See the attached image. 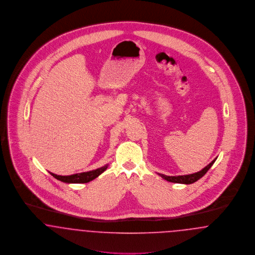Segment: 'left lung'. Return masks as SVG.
<instances>
[{
    "label": "left lung",
    "mask_w": 255,
    "mask_h": 255,
    "mask_svg": "<svg viewBox=\"0 0 255 255\" xmlns=\"http://www.w3.org/2000/svg\"><path fill=\"white\" fill-rule=\"evenodd\" d=\"M217 158H215L214 160L211 163H209L206 167H204L201 171L195 173V174H186V175H176V176H169V175H165V174H159L162 176V178L166 179L167 181L170 182H174V183H183V184H191L194 183L196 181H198L201 177H202L204 174L207 173V171L211 168V166L214 164L215 161Z\"/></svg>",
    "instance_id": "obj_1"
}]
</instances>
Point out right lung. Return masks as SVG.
Returning a JSON list of instances; mask_svg holds the SVG:
<instances>
[{"instance_id": "1", "label": "right lung", "mask_w": 255, "mask_h": 255, "mask_svg": "<svg viewBox=\"0 0 255 255\" xmlns=\"http://www.w3.org/2000/svg\"><path fill=\"white\" fill-rule=\"evenodd\" d=\"M108 165H106L104 167H101L93 171L81 173V174H71V175H57L53 173H50V174H52L54 178L65 183H87L95 179L96 177H98L102 173H104L108 169Z\"/></svg>"}]
</instances>
